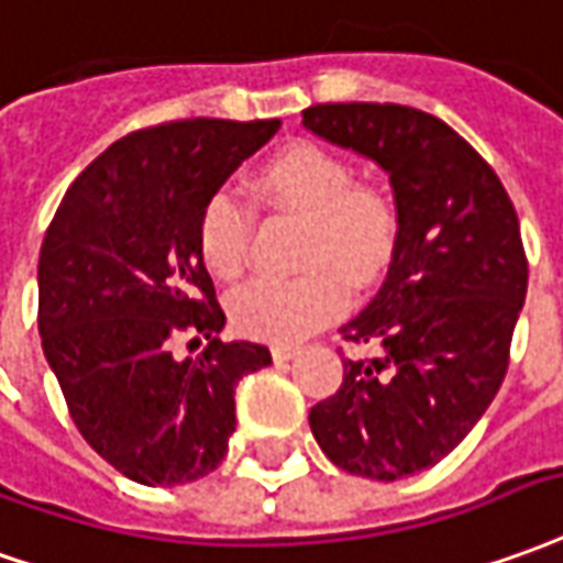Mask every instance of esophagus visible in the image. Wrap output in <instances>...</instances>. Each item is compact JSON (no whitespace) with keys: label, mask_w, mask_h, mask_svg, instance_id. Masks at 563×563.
<instances>
[{"label":"esophagus","mask_w":563,"mask_h":563,"mask_svg":"<svg viewBox=\"0 0 563 563\" xmlns=\"http://www.w3.org/2000/svg\"><path fill=\"white\" fill-rule=\"evenodd\" d=\"M298 353H301L298 344H274V347H271V356H274L277 363H283V360H295Z\"/></svg>","instance_id":"1"}]
</instances>
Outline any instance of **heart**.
<instances>
[{
  "mask_svg": "<svg viewBox=\"0 0 563 563\" xmlns=\"http://www.w3.org/2000/svg\"><path fill=\"white\" fill-rule=\"evenodd\" d=\"M258 195L305 219L298 277H253L228 295L231 322L253 338L298 341L344 313L353 286H372L390 262L399 213L380 186L353 183L347 161L317 143H295L258 170ZM253 238V207L219 188L203 203L198 246L216 277H238Z\"/></svg>",
  "mask_w": 563,
  "mask_h": 563,
  "instance_id": "heart-1",
  "label": "heart"
}]
</instances>
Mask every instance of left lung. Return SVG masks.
Returning a JSON list of instances; mask_svg holds the SVG:
<instances>
[{
    "mask_svg": "<svg viewBox=\"0 0 563 563\" xmlns=\"http://www.w3.org/2000/svg\"><path fill=\"white\" fill-rule=\"evenodd\" d=\"M301 115L390 173V271L341 329L380 356L344 360L310 430L344 473L396 482L451 454L500 390L528 292L521 228L500 176L442 118L396 103H320Z\"/></svg>",
    "mask_w": 563,
    "mask_h": 563,
    "instance_id": "8db88e82",
    "label": "left lung"
}]
</instances>
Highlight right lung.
Returning a JSON list of instances; mask_svg holds the SVG:
<instances>
[{"label":"right lung","mask_w":563,"mask_h":563,"mask_svg":"<svg viewBox=\"0 0 563 563\" xmlns=\"http://www.w3.org/2000/svg\"><path fill=\"white\" fill-rule=\"evenodd\" d=\"M280 121L183 118L121 136L78 173L38 255V332L78 432L131 482H198L225 460L234 387L271 363L225 344L198 246L203 203ZM179 334L208 347L179 361Z\"/></svg>","instance_id":"right-lung-1"}]
</instances>
